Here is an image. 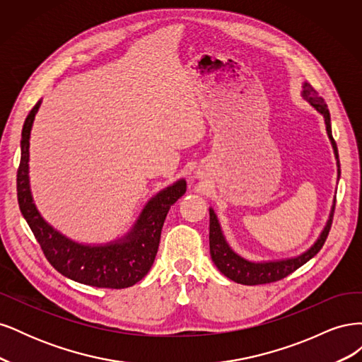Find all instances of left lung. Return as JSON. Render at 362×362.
Listing matches in <instances>:
<instances>
[{
	"mask_svg": "<svg viewBox=\"0 0 362 362\" xmlns=\"http://www.w3.org/2000/svg\"><path fill=\"white\" fill-rule=\"evenodd\" d=\"M303 100L308 101L317 112L323 115L327 136L331 139V144L334 148V154L337 157V166H338V180H339V160H338V149L337 144L332 137V129H331V115L327 110V105L325 104V100L319 95L314 87L310 83H303V90H302ZM334 210L335 204L332 206V211L329 216V221H327L325 229L322 231L320 237L317 238V242L306 250L302 255L288 258V259H279V261H266V262H252L240 257L238 254L229 247L226 240L222 234L221 225H218L217 216L213 208H210V254L211 259L216 264V267L221 270L226 278L237 284H243V286H259V284H269V282H276L279 279H284L288 276L290 273L298 270L300 266H303L306 261H310L314 255L319 254V250L323 247L327 234L331 231L332 218H334Z\"/></svg>",
	"mask_w": 362,
	"mask_h": 362,
	"instance_id": "left-lung-1",
	"label": "left lung"
}]
</instances>
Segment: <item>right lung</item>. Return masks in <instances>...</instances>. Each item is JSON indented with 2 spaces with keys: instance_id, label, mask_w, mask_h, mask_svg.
<instances>
[{
  "instance_id": "add662e5",
  "label": "right lung",
  "mask_w": 362,
  "mask_h": 362,
  "mask_svg": "<svg viewBox=\"0 0 362 362\" xmlns=\"http://www.w3.org/2000/svg\"><path fill=\"white\" fill-rule=\"evenodd\" d=\"M40 101L31 108L21 139V163L18 168V204L30 229L49 264L63 276L100 288H127L134 286L149 272L156 259L161 228L169 208L185 193L184 180L161 190L140 213L133 229L124 238L101 246L75 243L49 226L33 204L28 181V148L33 120Z\"/></svg>"
}]
</instances>
